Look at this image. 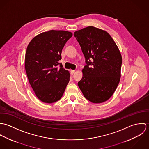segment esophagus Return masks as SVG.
Listing matches in <instances>:
<instances>
[{"label":"esophagus","mask_w":149,"mask_h":149,"mask_svg":"<svg viewBox=\"0 0 149 149\" xmlns=\"http://www.w3.org/2000/svg\"><path fill=\"white\" fill-rule=\"evenodd\" d=\"M75 72V70H70V73L71 74H73V73Z\"/></svg>","instance_id":"34e87169"}]
</instances>
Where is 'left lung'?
I'll return each instance as SVG.
<instances>
[{
  "mask_svg": "<svg viewBox=\"0 0 149 149\" xmlns=\"http://www.w3.org/2000/svg\"><path fill=\"white\" fill-rule=\"evenodd\" d=\"M85 57L86 65L78 85L93 103L108 100L120 79L122 58L116 43L104 30L88 26L74 33Z\"/></svg>",
  "mask_w": 149,
  "mask_h": 149,
  "instance_id": "obj_1",
  "label": "left lung"
}]
</instances>
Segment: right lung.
I'll return each instance as SVG.
<instances>
[{
	"label": "right lung",
	"instance_id": "add662e5",
	"mask_svg": "<svg viewBox=\"0 0 149 149\" xmlns=\"http://www.w3.org/2000/svg\"><path fill=\"white\" fill-rule=\"evenodd\" d=\"M72 36L69 31L52 30L36 36L27 46L26 74L36 95L42 102L59 100L69 81V71L58 61L65 43Z\"/></svg>",
	"mask_w": 149,
	"mask_h": 149
}]
</instances>
